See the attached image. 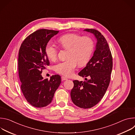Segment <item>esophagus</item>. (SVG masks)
Masks as SVG:
<instances>
[{
    "instance_id": "34e87169",
    "label": "esophagus",
    "mask_w": 135,
    "mask_h": 135,
    "mask_svg": "<svg viewBox=\"0 0 135 135\" xmlns=\"http://www.w3.org/2000/svg\"><path fill=\"white\" fill-rule=\"evenodd\" d=\"M61 80H62V81H65V80H67V78H66V77L62 76V77H61Z\"/></svg>"
}]
</instances>
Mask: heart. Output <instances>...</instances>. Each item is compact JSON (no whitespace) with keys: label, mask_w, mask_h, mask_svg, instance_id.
<instances>
[{"label":"heart","mask_w":135,"mask_h":135,"mask_svg":"<svg viewBox=\"0 0 135 135\" xmlns=\"http://www.w3.org/2000/svg\"><path fill=\"white\" fill-rule=\"evenodd\" d=\"M57 42L62 48L69 50L68 59L57 64L54 68L57 73L65 76H71L78 64L80 66L85 65L91 58L94 47L92 38L76 33L64 35ZM45 52L50 60L53 61L56 60L57 50L52 43L47 44Z\"/></svg>","instance_id":"1"}]
</instances>
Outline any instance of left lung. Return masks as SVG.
Masks as SVG:
<instances>
[{"label": "left lung", "mask_w": 135, "mask_h": 135, "mask_svg": "<svg viewBox=\"0 0 135 135\" xmlns=\"http://www.w3.org/2000/svg\"><path fill=\"white\" fill-rule=\"evenodd\" d=\"M84 30L93 33L97 43L93 56L79 73L85 78L86 81H73L74 85L70 95L75 105L87 109L97 104L105 94L110 82L113 59L107 42L99 31L94 29Z\"/></svg>", "instance_id": "1"}]
</instances>
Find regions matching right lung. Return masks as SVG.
I'll use <instances>...</instances> for the list:
<instances>
[{
	"label": "right lung",
	"mask_w": 135,
	"mask_h": 135,
	"mask_svg": "<svg viewBox=\"0 0 135 135\" xmlns=\"http://www.w3.org/2000/svg\"><path fill=\"white\" fill-rule=\"evenodd\" d=\"M59 31L42 29L28 36L21 44L18 57L21 89L27 101L32 106L41 108L49 105L61 83L59 75L44 79L42 70L49 66L45 52L47 44Z\"/></svg>",
	"instance_id": "1"
}]
</instances>
